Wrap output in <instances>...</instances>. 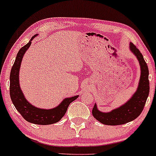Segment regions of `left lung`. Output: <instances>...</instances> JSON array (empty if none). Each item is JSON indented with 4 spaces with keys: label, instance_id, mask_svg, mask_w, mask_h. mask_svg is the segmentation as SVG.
I'll use <instances>...</instances> for the list:
<instances>
[{
    "label": "left lung",
    "instance_id": "left-lung-1",
    "mask_svg": "<svg viewBox=\"0 0 156 156\" xmlns=\"http://www.w3.org/2000/svg\"><path fill=\"white\" fill-rule=\"evenodd\" d=\"M130 49L137 57L141 68V76L137 90L125 104L108 113L99 111L97 105H94L92 110L93 116L103 125H120L136 119L142 112L148 97L150 83L147 65L139 48L133 43H130Z\"/></svg>",
    "mask_w": 156,
    "mask_h": 156
}]
</instances>
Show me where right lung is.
Returning a JSON list of instances; mask_svg holds the SVG:
<instances>
[{"mask_svg":"<svg viewBox=\"0 0 156 156\" xmlns=\"http://www.w3.org/2000/svg\"><path fill=\"white\" fill-rule=\"evenodd\" d=\"M37 36V34L33 36L30 41L22 47L17 53L10 73V97L17 111L27 122L36 125H51L58 122L64 116L66 112L67 111L68 107L79 96L66 98L58 106L48 110L41 109L33 106L24 97L19 83V71L24 54L30 46L31 40Z\"/></svg>","mask_w":156,"mask_h":156,"instance_id":"right-lung-1","label":"right lung"}]
</instances>
